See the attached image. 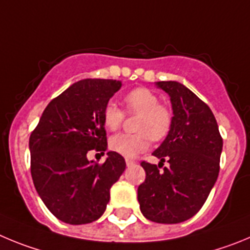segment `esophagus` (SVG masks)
I'll use <instances>...</instances> for the list:
<instances>
[{"label": "esophagus", "mask_w": 250, "mask_h": 250, "mask_svg": "<svg viewBox=\"0 0 250 250\" xmlns=\"http://www.w3.org/2000/svg\"><path fill=\"white\" fill-rule=\"evenodd\" d=\"M134 163H136V162H134L133 159H130V158H125V164H127L128 167H129V166H133Z\"/></svg>", "instance_id": "obj_1"}]
</instances>
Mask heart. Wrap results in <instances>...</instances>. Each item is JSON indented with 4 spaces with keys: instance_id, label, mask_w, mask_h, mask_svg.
I'll use <instances>...</instances> for the list:
<instances>
[{
    "instance_id": "1",
    "label": "heart",
    "mask_w": 250,
    "mask_h": 250,
    "mask_svg": "<svg viewBox=\"0 0 250 250\" xmlns=\"http://www.w3.org/2000/svg\"><path fill=\"white\" fill-rule=\"evenodd\" d=\"M127 113H139L136 123L138 133H120L109 139V148L125 157H136L148 149L150 138L163 141L173 127V111L168 104L159 102L156 93L146 87H137L123 97ZM125 121V112L114 102H108L102 112L105 129L117 130Z\"/></svg>"
}]
</instances>
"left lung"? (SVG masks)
Listing matches in <instances>:
<instances>
[{
  "instance_id": "8db88e82",
  "label": "left lung",
  "mask_w": 250,
  "mask_h": 250,
  "mask_svg": "<svg viewBox=\"0 0 250 250\" xmlns=\"http://www.w3.org/2000/svg\"><path fill=\"white\" fill-rule=\"evenodd\" d=\"M170 97L173 127L153 152L159 164L143 161L145 182L138 187L141 212L156 223L189 219L203 207L219 174L223 138L207 103L174 81L157 83ZM170 167L163 171V162Z\"/></svg>"
}]
</instances>
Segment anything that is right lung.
Returning <instances> with one entry per match:
<instances>
[{
    "label": "right lung",
    "mask_w": 250,
    "mask_h": 250,
    "mask_svg": "<svg viewBox=\"0 0 250 250\" xmlns=\"http://www.w3.org/2000/svg\"><path fill=\"white\" fill-rule=\"evenodd\" d=\"M120 81L82 80L53 98L30 137L31 174L49 212L68 224L92 223L104 213L109 189L125 169V158L108 152L103 163L87 153L103 154L107 136L104 105Z\"/></svg>",
    "instance_id": "1"
}]
</instances>
